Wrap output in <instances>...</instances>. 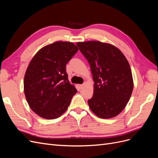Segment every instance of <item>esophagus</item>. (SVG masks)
Returning <instances> with one entry per match:
<instances>
[{"label": "esophagus", "mask_w": 158, "mask_h": 158, "mask_svg": "<svg viewBox=\"0 0 158 158\" xmlns=\"http://www.w3.org/2000/svg\"><path fill=\"white\" fill-rule=\"evenodd\" d=\"M84 84H80V85H78V87H79V88H80V89H82L83 87H84Z\"/></svg>", "instance_id": "obj_1"}]
</instances>
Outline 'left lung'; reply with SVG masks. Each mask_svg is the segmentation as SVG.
<instances>
[{
  "label": "left lung",
  "mask_w": 158,
  "mask_h": 158,
  "mask_svg": "<svg viewBox=\"0 0 158 158\" xmlns=\"http://www.w3.org/2000/svg\"><path fill=\"white\" fill-rule=\"evenodd\" d=\"M90 66L94 82V94L88 103L102 118L117 116L127 106L133 90L130 65L117 47L99 41L76 44Z\"/></svg>",
  "instance_id": "8db88e82"
}]
</instances>
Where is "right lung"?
Listing matches in <instances>:
<instances>
[{"mask_svg": "<svg viewBox=\"0 0 158 158\" xmlns=\"http://www.w3.org/2000/svg\"><path fill=\"white\" fill-rule=\"evenodd\" d=\"M78 51L73 43L57 41L43 47L31 60L23 81L24 94L32 111L41 117H60L77 92L69 82L66 65Z\"/></svg>", "mask_w": 158, "mask_h": 158, "instance_id": "add662e5", "label": "right lung"}]
</instances>
